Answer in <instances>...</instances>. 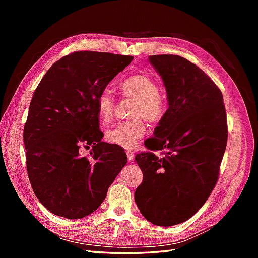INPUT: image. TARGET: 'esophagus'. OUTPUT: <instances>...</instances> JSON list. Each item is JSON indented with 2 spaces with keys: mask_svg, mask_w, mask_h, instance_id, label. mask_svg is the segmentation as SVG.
Segmentation results:
<instances>
[{
  "mask_svg": "<svg viewBox=\"0 0 258 258\" xmlns=\"http://www.w3.org/2000/svg\"><path fill=\"white\" fill-rule=\"evenodd\" d=\"M126 155H127V160L131 162L134 158V152L127 150V151H126Z\"/></svg>",
  "mask_w": 258,
  "mask_h": 258,
  "instance_id": "34e87169",
  "label": "esophagus"
}]
</instances>
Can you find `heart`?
<instances>
[{
  "label": "heart",
  "mask_w": 258,
  "mask_h": 258,
  "mask_svg": "<svg viewBox=\"0 0 258 258\" xmlns=\"http://www.w3.org/2000/svg\"><path fill=\"white\" fill-rule=\"evenodd\" d=\"M124 96L135 98L132 108L133 119L124 120L106 131V141L113 145L133 149L146 133L145 117L150 122H158L165 115L166 100L158 92L156 82L150 75L139 73L128 76L119 84ZM114 98L108 90H103L96 97V112L100 123L106 125L114 115Z\"/></svg>",
  "instance_id": "b5f03b06"
}]
</instances>
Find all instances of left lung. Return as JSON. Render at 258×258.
<instances>
[{
	"mask_svg": "<svg viewBox=\"0 0 258 258\" xmlns=\"http://www.w3.org/2000/svg\"><path fill=\"white\" fill-rule=\"evenodd\" d=\"M149 62L162 78L168 108L146 147L165 154L135 156L143 182L134 199L147 221L173 226L189 220L215 187L227 143L226 112L221 90L188 59L164 54Z\"/></svg>",
	"mask_w": 258,
	"mask_h": 258,
	"instance_id": "left-lung-1",
	"label": "left lung"
}]
</instances>
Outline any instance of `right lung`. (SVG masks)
<instances>
[{"label":"right lung","instance_id":"obj_1","mask_svg":"<svg viewBox=\"0 0 258 258\" xmlns=\"http://www.w3.org/2000/svg\"><path fill=\"white\" fill-rule=\"evenodd\" d=\"M132 59L74 52L36 87L23 133L27 175L38 201L57 216L79 220L96 211L127 163L122 147L101 141L96 97ZM81 147H92L90 158Z\"/></svg>","mask_w":258,"mask_h":258}]
</instances>
